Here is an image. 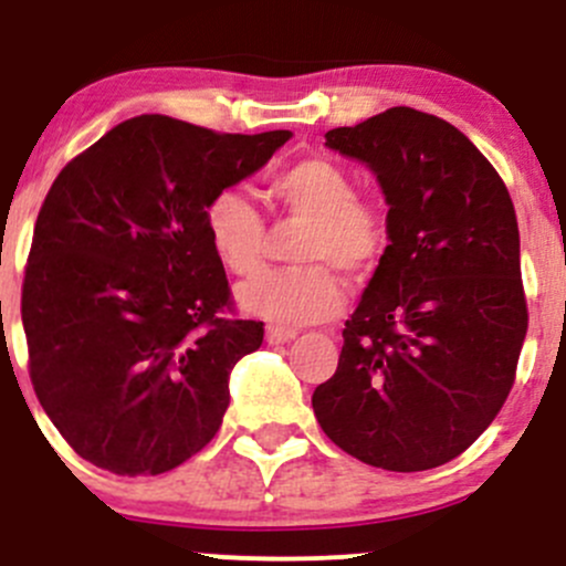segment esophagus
Returning <instances> with one entry per match:
<instances>
[{
    "instance_id": "obj_1",
    "label": "esophagus",
    "mask_w": 566,
    "mask_h": 566,
    "mask_svg": "<svg viewBox=\"0 0 566 566\" xmlns=\"http://www.w3.org/2000/svg\"><path fill=\"white\" fill-rule=\"evenodd\" d=\"M265 339L271 342V345H284V342L295 339V331L293 328H279V325H268Z\"/></svg>"
}]
</instances>
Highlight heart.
<instances>
[{"instance_id":"b5f03b06","label":"heart","mask_w":566,"mask_h":566,"mask_svg":"<svg viewBox=\"0 0 566 566\" xmlns=\"http://www.w3.org/2000/svg\"><path fill=\"white\" fill-rule=\"evenodd\" d=\"M276 210L306 221L293 256L304 265L262 273L241 290V306L276 325H310L339 312L342 287L334 271L364 282L391 247L389 213L358 197L353 175L328 158H304L271 177ZM205 238L232 276L249 279L265 262L268 227L247 193H213L205 208Z\"/></svg>"}]
</instances>
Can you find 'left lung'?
Masks as SVG:
<instances>
[{"instance_id": "1", "label": "left lung", "mask_w": 566, "mask_h": 566, "mask_svg": "<svg viewBox=\"0 0 566 566\" xmlns=\"http://www.w3.org/2000/svg\"><path fill=\"white\" fill-rule=\"evenodd\" d=\"M325 145L378 175L391 247L312 408L367 465L438 468L488 430L515 384L528 306L510 191L462 130L410 106L328 130Z\"/></svg>"}]
</instances>
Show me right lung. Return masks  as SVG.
I'll use <instances>...</instances> for the list:
<instances>
[{
	"label": "right lung",
	"mask_w": 566,
	"mask_h": 566,
	"mask_svg": "<svg viewBox=\"0 0 566 566\" xmlns=\"http://www.w3.org/2000/svg\"><path fill=\"white\" fill-rule=\"evenodd\" d=\"M287 139L142 114L51 182L21 323L32 389L78 458L117 476H156L219 432L230 369L265 328L235 315L205 208Z\"/></svg>",
	"instance_id": "add662e5"
}]
</instances>
